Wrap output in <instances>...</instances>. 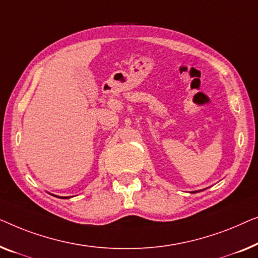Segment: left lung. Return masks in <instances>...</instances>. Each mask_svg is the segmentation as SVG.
<instances>
[{"label":"left lung","instance_id":"left-lung-1","mask_svg":"<svg viewBox=\"0 0 258 258\" xmlns=\"http://www.w3.org/2000/svg\"><path fill=\"white\" fill-rule=\"evenodd\" d=\"M198 191H200V190H198ZM198 191H193V193H198Z\"/></svg>","mask_w":258,"mask_h":258}]
</instances>
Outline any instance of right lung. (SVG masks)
I'll return each instance as SVG.
<instances>
[{
	"mask_svg": "<svg viewBox=\"0 0 258 258\" xmlns=\"http://www.w3.org/2000/svg\"><path fill=\"white\" fill-rule=\"evenodd\" d=\"M53 195V194H52ZM53 197H57V195H53ZM57 198H59V199H69L68 197H57Z\"/></svg>",
	"mask_w": 258,
	"mask_h": 258,
	"instance_id": "obj_1",
	"label": "right lung"
}]
</instances>
